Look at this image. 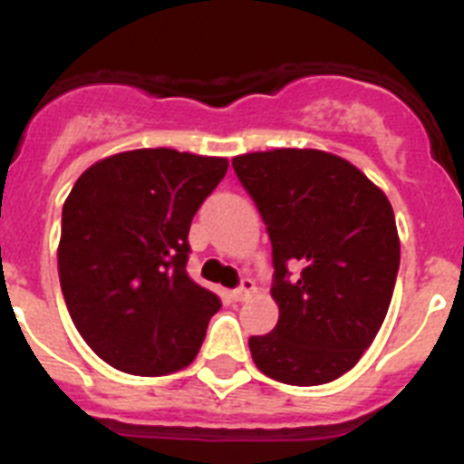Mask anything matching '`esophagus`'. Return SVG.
<instances>
[{
  "label": "esophagus",
  "instance_id": "obj_1",
  "mask_svg": "<svg viewBox=\"0 0 464 464\" xmlns=\"http://www.w3.org/2000/svg\"><path fill=\"white\" fill-rule=\"evenodd\" d=\"M253 290H256V283H253L251 278H244L239 288L232 290V299H235V302H244V299L251 297Z\"/></svg>",
  "mask_w": 464,
  "mask_h": 464
}]
</instances>
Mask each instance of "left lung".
Returning a JSON list of instances; mask_svg holds the SVG:
<instances>
[{"label":"left lung","instance_id":"obj_1","mask_svg":"<svg viewBox=\"0 0 464 464\" xmlns=\"http://www.w3.org/2000/svg\"><path fill=\"white\" fill-rule=\"evenodd\" d=\"M232 167L272 239L278 323L248 339L253 362L281 383H330L353 370L391 306L400 269L391 202L325 150H260Z\"/></svg>","mask_w":464,"mask_h":464}]
</instances>
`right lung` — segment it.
I'll return each instance as SVG.
<instances>
[{
    "label": "right lung",
    "instance_id": "obj_1",
    "mask_svg": "<svg viewBox=\"0 0 464 464\" xmlns=\"http://www.w3.org/2000/svg\"><path fill=\"white\" fill-rule=\"evenodd\" d=\"M227 158L139 149L94 162L63 207L57 272L73 325L127 374L162 376L195 360L218 295L186 272L192 216Z\"/></svg>",
    "mask_w": 464,
    "mask_h": 464
}]
</instances>
